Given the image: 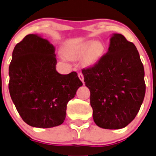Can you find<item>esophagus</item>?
Wrapping results in <instances>:
<instances>
[{
    "label": "esophagus",
    "mask_w": 156,
    "mask_h": 156,
    "mask_svg": "<svg viewBox=\"0 0 156 156\" xmlns=\"http://www.w3.org/2000/svg\"><path fill=\"white\" fill-rule=\"evenodd\" d=\"M78 78H80V80H81V81H82V83L84 84V75H83L82 73H79L78 74Z\"/></svg>",
    "instance_id": "34e87169"
}]
</instances>
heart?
I'll return each instance as SVG.
<instances>
[{
  "instance_id": "obj_1",
  "label": "heart",
  "mask_w": 156,
  "mask_h": 156,
  "mask_svg": "<svg viewBox=\"0 0 156 156\" xmlns=\"http://www.w3.org/2000/svg\"><path fill=\"white\" fill-rule=\"evenodd\" d=\"M105 51L104 44L101 41L88 40L76 46L68 47L66 55L72 60L81 59L84 57L83 65L90 67L96 64L104 55Z\"/></svg>"
}]
</instances>
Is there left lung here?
Segmentation results:
<instances>
[{
    "label": "left lung",
    "mask_w": 156,
    "mask_h": 156,
    "mask_svg": "<svg viewBox=\"0 0 156 156\" xmlns=\"http://www.w3.org/2000/svg\"><path fill=\"white\" fill-rule=\"evenodd\" d=\"M82 74L98 126L122 129L134 120L144 100L146 84L144 67L133 43L113 33L107 53Z\"/></svg>",
    "instance_id": "1"
}]
</instances>
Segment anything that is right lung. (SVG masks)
Instances as JSON below:
<instances>
[{
  "instance_id": "obj_1",
  "label": "right lung",
  "mask_w": 156,
  "mask_h": 156,
  "mask_svg": "<svg viewBox=\"0 0 156 156\" xmlns=\"http://www.w3.org/2000/svg\"><path fill=\"white\" fill-rule=\"evenodd\" d=\"M55 50L41 36L29 34L12 53L9 91L23 120L33 127L61 125L68 102L82 86L75 72L68 75L57 72Z\"/></svg>"
}]
</instances>
